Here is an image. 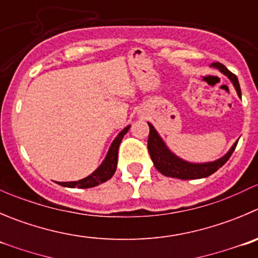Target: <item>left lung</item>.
<instances>
[{"label": "left lung", "instance_id": "obj_1", "mask_svg": "<svg viewBox=\"0 0 258 258\" xmlns=\"http://www.w3.org/2000/svg\"><path fill=\"white\" fill-rule=\"evenodd\" d=\"M212 67H215L219 70L220 72L224 73L228 78L233 82V86L235 87L238 96L242 97L241 87H239V82L234 73L230 72L224 64L219 62L212 63ZM149 125V137H148V151L151 154V158L153 161V164L156 166L157 170L162 173V175L167 176V177L180 178V180H194V178H204L208 176L213 175L215 171L219 170L223 164L229 159L232 153L234 152L235 147H237L238 142L233 144L232 148L229 149L227 154L222 158L217 159L214 162H208V163H190L183 159L178 158L177 156L172 153L170 149L166 147L161 137L156 132L153 125L148 122Z\"/></svg>", "mask_w": 258, "mask_h": 258}]
</instances>
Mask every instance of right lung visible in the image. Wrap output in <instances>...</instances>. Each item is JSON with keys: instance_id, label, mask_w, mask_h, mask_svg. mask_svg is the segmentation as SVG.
<instances>
[{"instance_id": "1", "label": "right lung", "mask_w": 258, "mask_h": 258, "mask_svg": "<svg viewBox=\"0 0 258 258\" xmlns=\"http://www.w3.org/2000/svg\"><path fill=\"white\" fill-rule=\"evenodd\" d=\"M131 125L126 127H124L119 134H117L116 138L114 139V142L111 143L109 152L106 154V158L104 159L102 164L95 171L94 173H91L90 176H87L86 178H82L80 181H73V182H58L59 185L66 186V187H78V188H90L95 187V186L100 185L102 182H106L107 180L112 177V175L116 171L117 166V151H119V146L121 143V139L124 138L125 134L127 133Z\"/></svg>"}]
</instances>
